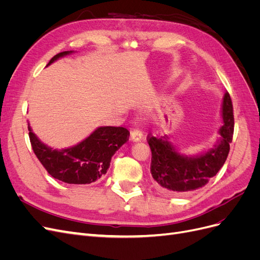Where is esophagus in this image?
Instances as JSON below:
<instances>
[{
  "label": "esophagus",
  "mask_w": 260,
  "mask_h": 260,
  "mask_svg": "<svg viewBox=\"0 0 260 260\" xmlns=\"http://www.w3.org/2000/svg\"><path fill=\"white\" fill-rule=\"evenodd\" d=\"M142 138H143V133L139 129H133L130 133V140L133 141V142H138V141H140Z\"/></svg>",
  "instance_id": "1"
}]
</instances>
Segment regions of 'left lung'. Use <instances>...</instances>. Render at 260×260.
Instances as JSON below:
<instances>
[{
  "mask_svg": "<svg viewBox=\"0 0 260 260\" xmlns=\"http://www.w3.org/2000/svg\"><path fill=\"white\" fill-rule=\"evenodd\" d=\"M223 125L214 148L200 156L187 157L179 154L168 137L147 136L152 151L151 174L159 191L170 195H185L200 190L223 166L229 155L234 131L233 105L230 94L225 92L222 102Z\"/></svg>",
  "mask_w": 260,
  "mask_h": 260,
  "instance_id": "obj_1",
  "label": "left lung"
}]
</instances>
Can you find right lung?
I'll list each match as a JSON object with an SVG mask.
<instances>
[{
    "instance_id": "obj_1",
    "label": "right lung",
    "mask_w": 260,
    "mask_h": 260,
    "mask_svg": "<svg viewBox=\"0 0 260 260\" xmlns=\"http://www.w3.org/2000/svg\"><path fill=\"white\" fill-rule=\"evenodd\" d=\"M72 51L58 53L53 61ZM29 129L31 146L38 159L49 174L69 184H90L103 177L111 165L112 156L129 140L130 132L122 127H100L73 147L53 149L39 140Z\"/></svg>"
}]
</instances>
